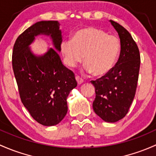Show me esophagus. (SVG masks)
Returning <instances> with one entry per match:
<instances>
[{"label":"esophagus","mask_w":156,"mask_h":156,"mask_svg":"<svg viewBox=\"0 0 156 156\" xmlns=\"http://www.w3.org/2000/svg\"><path fill=\"white\" fill-rule=\"evenodd\" d=\"M75 79H76L77 82H78V84H81L83 82L82 78H80L79 76H75Z\"/></svg>","instance_id":"34e87169"}]
</instances>
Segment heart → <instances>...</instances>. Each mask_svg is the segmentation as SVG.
<instances>
[{"instance_id": "1", "label": "heart", "mask_w": 156, "mask_h": 156, "mask_svg": "<svg viewBox=\"0 0 156 156\" xmlns=\"http://www.w3.org/2000/svg\"><path fill=\"white\" fill-rule=\"evenodd\" d=\"M60 49L69 67L74 68L83 58L82 72L103 76L115 65L120 43L117 37L101 29L87 27L75 31L72 39L62 41Z\"/></svg>"}]
</instances>
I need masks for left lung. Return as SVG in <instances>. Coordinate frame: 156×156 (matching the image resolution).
<instances>
[{"instance_id": "obj_1", "label": "left lung", "mask_w": 156, "mask_h": 156, "mask_svg": "<svg viewBox=\"0 0 156 156\" xmlns=\"http://www.w3.org/2000/svg\"><path fill=\"white\" fill-rule=\"evenodd\" d=\"M109 22L120 39V54L112 69L91 83L96 92L93 111L105 122H115L125 117L134 99L140 57L137 44L129 31L114 21Z\"/></svg>"}]
</instances>
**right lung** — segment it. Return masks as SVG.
<instances>
[{
    "mask_svg": "<svg viewBox=\"0 0 156 156\" xmlns=\"http://www.w3.org/2000/svg\"><path fill=\"white\" fill-rule=\"evenodd\" d=\"M57 21H40L18 37L12 51V68L24 106L37 122L45 126L58 124L68 111L66 99L76 87L75 75L62 63L58 52L62 32ZM49 36L54 49L37 55L30 45L35 37Z\"/></svg>",
    "mask_w": 156,
    "mask_h": 156,
    "instance_id": "right-lung-1",
    "label": "right lung"
}]
</instances>
